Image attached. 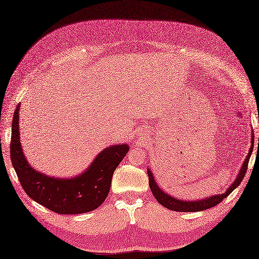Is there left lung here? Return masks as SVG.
Instances as JSON below:
<instances>
[{
    "mask_svg": "<svg viewBox=\"0 0 259 259\" xmlns=\"http://www.w3.org/2000/svg\"><path fill=\"white\" fill-rule=\"evenodd\" d=\"M252 146H254V135L251 136V147L248 152V156L245 159L244 164L241 166L240 171L237 176V178L232 184V186L229 187L227 191L225 194L221 195H216V196H211L208 197L206 199L202 200H196V201H185V200H179V199H175L174 197L169 196L166 192H163L161 188H159L157 183L155 181V177L152 176V172L150 171V169H148V177H149V187L152 191L153 196L157 199V201L162 205L163 207H166L170 210L174 211H185V212H194V211H201V210H206L208 208H211L213 206L221 203L225 198L230 195L235 188H237V186L240 185L241 180L244 179L245 175L247 172V168H248V162H249V158L251 156L252 152Z\"/></svg>",
    "mask_w": 259,
    "mask_h": 259,
    "instance_id": "left-lung-1",
    "label": "left lung"
}]
</instances>
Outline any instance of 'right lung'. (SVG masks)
<instances>
[{"instance_id":"right-lung-1","label":"right lung","mask_w":259,"mask_h":259,"mask_svg":"<svg viewBox=\"0 0 259 259\" xmlns=\"http://www.w3.org/2000/svg\"><path fill=\"white\" fill-rule=\"evenodd\" d=\"M19 110L12 120L10 156L22 188L40 205L60 214H76L95 210L106 200L114 170L129 150L128 145L102 150L90 167L75 178H52L33 169L22 152L19 133Z\"/></svg>"}]
</instances>
